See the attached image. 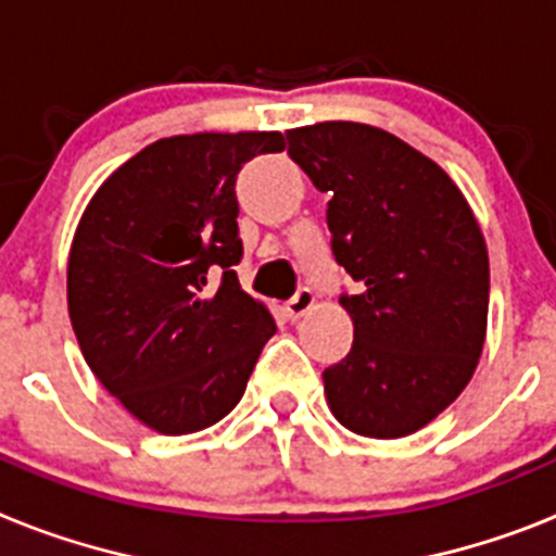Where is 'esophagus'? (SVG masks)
I'll return each mask as SVG.
<instances>
[{
  "instance_id": "34e87169",
  "label": "esophagus",
  "mask_w": 556,
  "mask_h": 556,
  "mask_svg": "<svg viewBox=\"0 0 556 556\" xmlns=\"http://www.w3.org/2000/svg\"><path fill=\"white\" fill-rule=\"evenodd\" d=\"M314 301H317V298H314V292H312V289H306V287H303L301 292L294 294L292 301L287 303V314H289V320H301L303 314H306V312H312Z\"/></svg>"
}]
</instances>
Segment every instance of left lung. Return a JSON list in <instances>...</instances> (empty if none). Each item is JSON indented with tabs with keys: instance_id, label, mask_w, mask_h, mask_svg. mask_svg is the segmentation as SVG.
I'll return each mask as SVG.
<instances>
[{
	"instance_id": "left-lung-1",
	"label": "left lung",
	"mask_w": 556,
	"mask_h": 556,
	"mask_svg": "<svg viewBox=\"0 0 556 556\" xmlns=\"http://www.w3.org/2000/svg\"><path fill=\"white\" fill-rule=\"evenodd\" d=\"M289 155L328 191L333 255L362 283L339 303L353 345L323 372L353 434L397 440L454 404L488 337L490 262L448 172L381 127L317 122L287 130Z\"/></svg>"
}]
</instances>
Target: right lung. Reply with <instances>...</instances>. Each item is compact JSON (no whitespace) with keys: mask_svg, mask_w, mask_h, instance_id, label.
<instances>
[{"mask_svg":"<svg viewBox=\"0 0 556 556\" xmlns=\"http://www.w3.org/2000/svg\"><path fill=\"white\" fill-rule=\"evenodd\" d=\"M287 147L278 130L152 141L88 200L66 298L83 358L136 420L191 434L244 395L275 320L239 287L236 175ZM224 273L217 290L210 275Z\"/></svg>","mask_w":556,"mask_h":556,"instance_id":"right-lung-1","label":"right lung"}]
</instances>
